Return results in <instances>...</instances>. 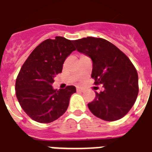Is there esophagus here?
Segmentation results:
<instances>
[{"label":"esophagus","instance_id":"1","mask_svg":"<svg viewBox=\"0 0 152 152\" xmlns=\"http://www.w3.org/2000/svg\"><path fill=\"white\" fill-rule=\"evenodd\" d=\"M76 91H78V92H83V91H84V89L80 88V87H77V88H76Z\"/></svg>","mask_w":152,"mask_h":152}]
</instances>
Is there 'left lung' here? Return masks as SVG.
<instances>
[{"instance_id":"1","label":"left lung","mask_w":152,"mask_h":152,"mask_svg":"<svg viewBox=\"0 0 152 152\" xmlns=\"http://www.w3.org/2000/svg\"><path fill=\"white\" fill-rule=\"evenodd\" d=\"M76 50L92 60L91 77L104 91L96 93L88 108L97 118L115 121L133 107L138 94V75L128 57L102 38L88 37L72 41Z\"/></svg>"}]
</instances>
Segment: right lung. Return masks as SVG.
Here are the masks:
<instances>
[{
  "instance_id": "right-lung-1",
  "label": "right lung",
  "mask_w": 152,
  "mask_h": 152,
  "mask_svg": "<svg viewBox=\"0 0 152 152\" xmlns=\"http://www.w3.org/2000/svg\"><path fill=\"white\" fill-rule=\"evenodd\" d=\"M75 50L72 40L55 37L39 44L24 62L16 79V97L32 119L51 123L67 110L76 87L57 90L52 83L55 75L62 71L66 58Z\"/></svg>"
}]
</instances>
